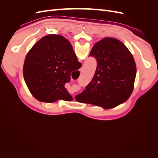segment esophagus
Instances as JSON below:
<instances>
[{
	"instance_id": "34e87169",
	"label": "esophagus",
	"mask_w": 158,
	"mask_h": 158,
	"mask_svg": "<svg viewBox=\"0 0 158 158\" xmlns=\"http://www.w3.org/2000/svg\"><path fill=\"white\" fill-rule=\"evenodd\" d=\"M80 72H81V73H82V72H83V68H82V67L81 68V69H80Z\"/></svg>"
}]
</instances>
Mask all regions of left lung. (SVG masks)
<instances>
[{
	"mask_svg": "<svg viewBox=\"0 0 158 158\" xmlns=\"http://www.w3.org/2000/svg\"><path fill=\"white\" fill-rule=\"evenodd\" d=\"M89 56L97 60L92 81L85 89L76 95L77 102L111 109L131 95L136 74V66L131 52L121 41L106 37L97 42Z\"/></svg>",
	"mask_w": 158,
	"mask_h": 158,
	"instance_id": "1",
	"label": "left lung"
}]
</instances>
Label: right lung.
<instances>
[{"instance_id": "right-lung-1", "label": "right lung", "mask_w": 158, "mask_h": 158, "mask_svg": "<svg viewBox=\"0 0 158 158\" xmlns=\"http://www.w3.org/2000/svg\"><path fill=\"white\" fill-rule=\"evenodd\" d=\"M82 65L65 37L50 34L42 37L27 52L23 76L30 92L39 101L70 102L73 98L64 84L70 82L72 72Z\"/></svg>"}]
</instances>
